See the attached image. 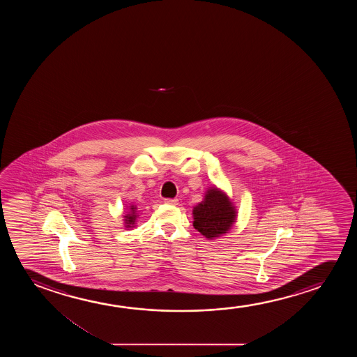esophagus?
Returning a JSON list of instances; mask_svg holds the SVG:
<instances>
[{"mask_svg": "<svg viewBox=\"0 0 357 357\" xmlns=\"http://www.w3.org/2000/svg\"><path fill=\"white\" fill-rule=\"evenodd\" d=\"M167 205H178V199H165Z\"/></svg>", "mask_w": 357, "mask_h": 357, "instance_id": "34e87169", "label": "esophagus"}]
</instances>
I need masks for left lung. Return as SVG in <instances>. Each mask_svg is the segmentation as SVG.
I'll list each match as a JSON object with an SVG mask.
<instances>
[{
	"label": "left lung",
	"instance_id": "obj_1",
	"mask_svg": "<svg viewBox=\"0 0 357 357\" xmlns=\"http://www.w3.org/2000/svg\"><path fill=\"white\" fill-rule=\"evenodd\" d=\"M194 228L207 239L225 234L236 218V211L229 197L217 188H211L205 199L194 207Z\"/></svg>",
	"mask_w": 357,
	"mask_h": 357
}]
</instances>
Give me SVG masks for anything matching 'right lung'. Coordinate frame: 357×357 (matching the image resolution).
<instances>
[{
  "label": "right lung",
  "mask_w": 357,
  "mask_h": 357,
  "mask_svg": "<svg viewBox=\"0 0 357 357\" xmlns=\"http://www.w3.org/2000/svg\"><path fill=\"white\" fill-rule=\"evenodd\" d=\"M137 207L135 206H130V212L128 213L127 215H124L126 217V227H132V225H135V220H137Z\"/></svg>",
  "instance_id": "add662e5"
}]
</instances>
